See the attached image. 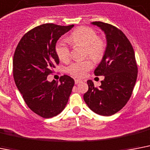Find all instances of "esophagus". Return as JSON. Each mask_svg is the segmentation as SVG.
Masks as SVG:
<instances>
[{
	"label": "esophagus",
	"mask_w": 150,
	"mask_h": 150,
	"mask_svg": "<svg viewBox=\"0 0 150 150\" xmlns=\"http://www.w3.org/2000/svg\"><path fill=\"white\" fill-rule=\"evenodd\" d=\"M81 79H75V83L76 84V85H78L79 83H80V82H81Z\"/></svg>",
	"instance_id": "esophagus-1"
}]
</instances>
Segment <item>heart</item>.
<instances>
[{
  "label": "heart",
  "mask_w": 150,
  "mask_h": 150,
  "mask_svg": "<svg viewBox=\"0 0 150 150\" xmlns=\"http://www.w3.org/2000/svg\"><path fill=\"white\" fill-rule=\"evenodd\" d=\"M68 41L72 45L86 46L85 54H88L95 61H99L104 55L105 51V42L97 36L94 29L89 27H80L69 35ZM56 54L63 62H67L70 59V47L64 40L58 41L55 46ZM92 62L87 58L85 60L75 61L67 68V71L74 77L81 78L85 76L88 71L92 69Z\"/></svg>",
  "instance_id": "b5f03b06"
}]
</instances>
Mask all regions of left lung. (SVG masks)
<instances>
[{"mask_svg":"<svg viewBox=\"0 0 150 150\" xmlns=\"http://www.w3.org/2000/svg\"><path fill=\"white\" fill-rule=\"evenodd\" d=\"M92 24L99 27L106 38L103 60L94 71L105 79L99 87H95L92 80H88V90L83 98L94 112L109 116L122 109L132 96L138 68L133 47L121 30L101 21Z\"/></svg>","mask_w":150,"mask_h":150,"instance_id":"8db88e82","label":"left lung"}]
</instances>
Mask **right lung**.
<instances>
[{
    "label": "right lung",
    "mask_w": 150,
    "mask_h": 150,
    "mask_svg": "<svg viewBox=\"0 0 150 150\" xmlns=\"http://www.w3.org/2000/svg\"><path fill=\"white\" fill-rule=\"evenodd\" d=\"M74 24L61 26L44 24L27 32L19 41L13 58V75L16 86L31 111L48 119L63 111L68 103L75 81L69 75L60 82L48 81L47 75L59 64L55 45L62 35Z\"/></svg>",
    "instance_id": "obj_1"
}]
</instances>
